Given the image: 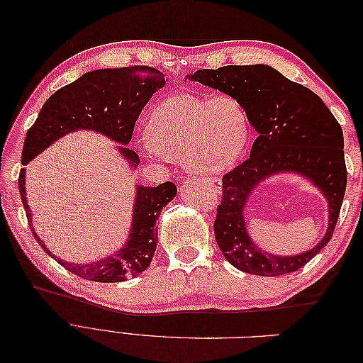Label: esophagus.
Returning <instances> with one entry per match:
<instances>
[{
    "label": "esophagus",
    "instance_id": "obj_1",
    "mask_svg": "<svg viewBox=\"0 0 363 363\" xmlns=\"http://www.w3.org/2000/svg\"><path fill=\"white\" fill-rule=\"evenodd\" d=\"M212 186H213L215 191H219V186H221V183H219L218 180H213V182H212Z\"/></svg>",
    "mask_w": 363,
    "mask_h": 363
}]
</instances>
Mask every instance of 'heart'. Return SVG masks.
I'll return each instance as SVG.
<instances>
[{
	"instance_id": "b5f03b06",
	"label": "heart",
	"mask_w": 363,
	"mask_h": 363,
	"mask_svg": "<svg viewBox=\"0 0 363 363\" xmlns=\"http://www.w3.org/2000/svg\"><path fill=\"white\" fill-rule=\"evenodd\" d=\"M248 119L233 96L175 95L157 104L147 123L148 152L180 159L196 174H219L242 155Z\"/></svg>"
}]
</instances>
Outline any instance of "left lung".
Returning <instances> with one entry per match:
<instances>
[{
	"instance_id": "obj_1",
	"label": "left lung",
	"mask_w": 363,
	"mask_h": 363,
	"mask_svg": "<svg viewBox=\"0 0 363 363\" xmlns=\"http://www.w3.org/2000/svg\"><path fill=\"white\" fill-rule=\"evenodd\" d=\"M221 91L240 103L257 131L250 159L223 177V200L213 223L224 257L240 271L276 277L303 268L333 236L342 206L347 167L342 128L324 101L268 65H228L186 77ZM294 172L311 179L329 203V227L312 250L276 257L252 242L243 218L249 195L271 174Z\"/></svg>"
}]
</instances>
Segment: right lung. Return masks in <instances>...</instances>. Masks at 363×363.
<instances>
[{
	"label": "right lung",
	"instance_id": "obj_1",
	"mask_svg": "<svg viewBox=\"0 0 363 363\" xmlns=\"http://www.w3.org/2000/svg\"><path fill=\"white\" fill-rule=\"evenodd\" d=\"M164 86L163 74L151 67L118 69H96L83 74L79 80L63 86L54 92L42 106L24 140L23 164H27L40 151L48 148L57 139L75 130L98 131L121 145H127L133 136L135 123L142 108L156 91ZM131 168H136L139 157L133 150L119 147ZM19 194L23 200L28 224L39 245L45 244L38 238L31 224V211L26 196V169L19 172ZM177 194L172 182L162 183L156 188L136 186L133 204V221L127 242L113 256L92 263H71L51 255L63 268L82 279L101 283L124 281L144 272L152 260L157 245V219L162 208Z\"/></svg>",
	"mask_w": 363,
	"mask_h": 363
}]
</instances>
